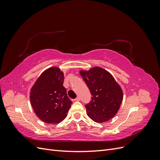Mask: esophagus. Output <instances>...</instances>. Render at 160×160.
Instances as JSON below:
<instances>
[{"label":"esophagus","mask_w":160,"mask_h":160,"mask_svg":"<svg viewBox=\"0 0 160 160\" xmlns=\"http://www.w3.org/2000/svg\"><path fill=\"white\" fill-rule=\"evenodd\" d=\"M80 99H80L79 97H77V98H75V101H80Z\"/></svg>","instance_id":"esophagus-1"}]
</instances>
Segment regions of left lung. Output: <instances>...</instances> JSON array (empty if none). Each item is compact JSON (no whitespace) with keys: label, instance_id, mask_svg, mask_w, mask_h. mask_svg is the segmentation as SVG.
Instances as JSON below:
<instances>
[{"label":"left lung","instance_id":"8db88e82","mask_svg":"<svg viewBox=\"0 0 160 160\" xmlns=\"http://www.w3.org/2000/svg\"><path fill=\"white\" fill-rule=\"evenodd\" d=\"M80 74L92 95L85 105L89 117L98 123L113 118L119 109L123 100L121 87L109 72L95 67L89 71H81Z\"/></svg>","mask_w":160,"mask_h":160}]
</instances>
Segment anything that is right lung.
Wrapping results in <instances>:
<instances>
[{"label": "right lung", "instance_id": "add662e5", "mask_svg": "<svg viewBox=\"0 0 160 160\" xmlns=\"http://www.w3.org/2000/svg\"><path fill=\"white\" fill-rule=\"evenodd\" d=\"M64 74L56 67L45 71L31 90L30 100L37 117L49 124L61 122L71 108L72 101L64 88Z\"/></svg>", "mask_w": 160, "mask_h": 160}]
</instances>
